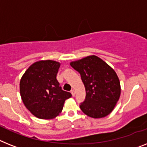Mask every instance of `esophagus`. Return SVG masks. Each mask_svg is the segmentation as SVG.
Segmentation results:
<instances>
[{
    "label": "esophagus",
    "mask_w": 147,
    "mask_h": 147,
    "mask_svg": "<svg viewBox=\"0 0 147 147\" xmlns=\"http://www.w3.org/2000/svg\"><path fill=\"white\" fill-rule=\"evenodd\" d=\"M71 94H72V95H73V96H74V94H75V92H74V89H72V90L71 91Z\"/></svg>",
    "instance_id": "34e87169"
}]
</instances>
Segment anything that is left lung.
<instances>
[{
    "label": "left lung",
    "mask_w": 147,
    "mask_h": 147,
    "mask_svg": "<svg viewBox=\"0 0 147 147\" xmlns=\"http://www.w3.org/2000/svg\"><path fill=\"white\" fill-rule=\"evenodd\" d=\"M80 73L86 98L80 104L85 114L92 118H103L112 112L121 93L119 80L114 70L95 55L71 63Z\"/></svg>",
    "instance_id": "left-lung-1"
}]
</instances>
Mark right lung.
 Listing matches in <instances>:
<instances>
[{
	"mask_svg": "<svg viewBox=\"0 0 147 147\" xmlns=\"http://www.w3.org/2000/svg\"><path fill=\"white\" fill-rule=\"evenodd\" d=\"M60 63L52 60L34 63L20 80V94L26 108L37 118L53 119L61 112L72 94L61 89L56 76Z\"/></svg>",
	"mask_w": 147,
	"mask_h": 147,
	"instance_id": "obj_1",
	"label": "right lung"
}]
</instances>
